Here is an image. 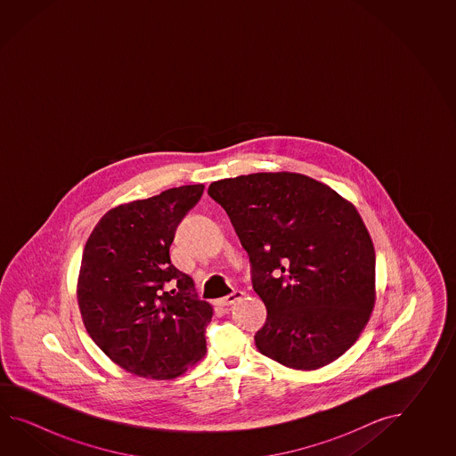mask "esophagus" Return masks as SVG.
<instances>
[{
	"instance_id": "34e87169",
	"label": "esophagus",
	"mask_w": 456,
	"mask_h": 456,
	"mask_svg": "<svg viewBox=\"0 0 456 456\" xmlns=\"http://www.w3.org/2000/svg\"><path fill=\"white\" fill-rule=\"evenodd\" d=\"M242 297H244V291L241 290H234L232 295H228V297H224L222 300L216 301L220 306H230L232 303H236L238 300H241Z\"/></svg>"
}]
</instances>
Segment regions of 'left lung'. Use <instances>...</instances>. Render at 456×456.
<instances>
[{"mask_svg": "<svg viewBox=\"0 0 456 456\" xmlns=\"http://www.w3.org/2000/svg\"><path fill=\"white\" fill-rule=\"evenodd\" d=\"M249 254L252 287L267 308L254 336L262 355L318 370L357 342L377 300L375 248L355 205L298 173L215 181Z\"/></svg>", "mask_w": 456, "mask_h": 456, "instance_id": "obj_1", "label": "left lung"}]
</instances>
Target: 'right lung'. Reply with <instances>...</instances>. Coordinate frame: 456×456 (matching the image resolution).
Returning <instances> with one entry per match:
<instances>
[{"mask_svg": "<svg viewBox=\"0 0 456 456\" xmlns=\"http://www.w3.org/2000/svg\"><path fill=\"white\" fill-rule=\"evenodd\" d=\"M204 189L181 185L117 205L87 238L77 283L81 320L97 347L136 377L175 379L207 354L214 308L169 257L177 224Z\"/></svg>", "mask_w": 456, "mask_h": 456, "instance_id": "1", "label": "right lung"}]
</instances>
